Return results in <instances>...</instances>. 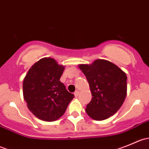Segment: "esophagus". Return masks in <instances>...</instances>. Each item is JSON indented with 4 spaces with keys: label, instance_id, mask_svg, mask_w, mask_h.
I'll list each match as a JSON object with an SVG mask.
<instances>
[{
    "label": "esophagus",
    "instance_id": "34e87169",
    "mask_svg": "<svg viewBox=\"0 0 149 149\" xmlns=\"http://www.w3.org/2000/svg\"><path fill=\"white\" fill-rule=\"evenodd\" d=\"M74 95H75V97H77L79 95V91H75V92H74Z\"/></svg>",
    "mask_w": 149,
    "mask_h": 149
}]
</instances>
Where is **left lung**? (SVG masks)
I'll use <instances>...</instances> for the list:
<instances>
[{"label": "left lung", "instance_id": "obj_1", "mask_svg": "<svg viewBox=\"0 0 149 149\" xmlns=\"http://www.w3.org/2000/svg\"><path fill=\"white\" fill-rule=\"evenodd\" d=\"M79 68L86 77L91 93L86 112L95 120H103L116 113L127 94V76L115 64L102 59Z\"/></svg>", "mask_w": 149, "mask_h": 149}]
</instances>
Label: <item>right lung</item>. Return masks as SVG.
Returning a JSON list of instances; mask_svg holds the SVG:
<instances>
[{
  "label": "right lung",
  "mask_w": 149,
  "mask_h": 149,
  "mask_svg": "<svg viewBox=\"0 0 149 149\" xmlns=\"http://www.w3.org/2000/svg\"><path fill=\"white\" fill-rule=\"evenodd\" d=\"M65 66L53 58H42L31 66L24 79V100L40 120L52 122L59 119L74 97L60 81Z\"/></svg>",
  "instance_id": "right-lung-1"
}]
</instances>
